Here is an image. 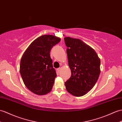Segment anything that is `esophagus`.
Listing matches in <instances>:
<instances>
[{
  "label": "esophagus",
  "mask_w": 122,
  "mask_h": 122,
  "mask_svg": "<svg viewBox=\"0 0 122 122\" xmlns=\"http://www.w3.org/2000/svg\"><path fill=\"white\" fill-rule=\"evenodd\" d=\"M60 69H61V68H60V67H59V68H58V69H57V71H58V72H60Z\"/></svg>",
  "instance_id": "obj_1"
}]
</instances>
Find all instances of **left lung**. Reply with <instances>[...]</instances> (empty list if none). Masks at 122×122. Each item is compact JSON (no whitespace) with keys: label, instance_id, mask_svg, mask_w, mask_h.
<instances>
[{"label":"left lung","instance_id":"obj_1","mask_svg":"<svg viewBox=\"0 0 122 122\" xmlns=\"http://www.w3.org/2000/svg\"><path fill=\"white\" fill-rule=\"evenodd\" d=\"M71 77L65 82L67 91L73 96L81 97L90 91L99 76L100 59L95 50L80 39L64 38Z\"/></svg>","mask_w":122,"mask_h":122}]
</instances>
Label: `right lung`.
I'll return each instance as SVG.
<instances>
[{"mask_svg": "<svg viewBox=\"0 0 122 122\" xmlns=\"http://www.w3.org/2000/svg\"><path fill=\"white\" fill-rule=\"evenodd\" d=\"M60 41L52 35H42L30 45L22 56L20 72L23 81L36 95H45L51 91L56 74L50 52Z\"/></svg>", "mask_w": 122, "mask_h": 122, "instance_id": "right-lung-1", "label": "right lung"}]
</instances>
